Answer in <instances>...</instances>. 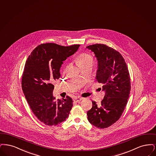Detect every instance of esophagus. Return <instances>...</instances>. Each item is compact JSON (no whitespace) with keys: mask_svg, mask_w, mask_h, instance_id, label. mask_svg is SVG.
Listing matches in <instances>:
<instances>
[{"mask_svg":"<svg viewBox=\"0 0 156 156\" xmlns=\"http://www.w3.org/2000/svg\"><path fill=\"white\" fill-rule=\"evenodd\" d=\"M82 98L81 97H75V98H74V101L76 102H80V101L82 100Z\"/></svg>","mask_w":156,"mask_h":156,"instance_id":"34e87169","label":"esophagus"}]
</instances>
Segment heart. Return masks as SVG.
<instances>
[{
  "mask_svg": "<svg viewBox=\"0 0 156 156\" xmlns=\"http://www.w3.org/2000/svg\"><path fill=\"white\" fill-rule=\"evenodd\" d=\"M94 61L93 56L87 52H83L79 55L76 59L77 65L81 69L87 66H92L94 63Z\"/></svg>",
  "mask_w": 156,
  "mask_h": 156,
  "instance_id": "b5f03b06",
  "label": "heart"
}]
</instances>
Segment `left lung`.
<instances>
[{
    "label": "left lung",
    "instance_id": "obj_1",
    "mask_svg": "<svg viewBox=\"0 0 156 156\" xmlns=\"http://www.w3.org/2000/svg\"><path fill=\"white\" fill-rule=\"evenodd\" d=\"M98 61L96 79L103 84L105 92L98 105L92 101L87 111L89 122L100 129L108 128L116 122L124 111L130 91V78L128 66L121 54L114 48L96 44L87 47Z\"/></svg>",
    "mask_w": 156,
    "mask_h": 156
}]
</instances>
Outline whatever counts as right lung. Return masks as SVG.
Masks as SVG:
<instances>
[{
	"mask_svg": "<svg viewBox=\"0 0 156 156\" xmlns=\"http://www.w3.org/2000/svg\"><path fill=\"white\" fill-rule=\"evenodd\" d=\"M80 45L68 47L55 43L42 44L32 51L26 62L21 87L27 102L39 121L48 126H56L68 118L73 100L66 96L55 100V80L59 79L60 68L67 58L74 54Z\"/></svg>",
	"mask_w": 156,
	"mask_h": 156,
	"instance_id": "obj_1",
	"label": "right lung"
}]
</instances>
